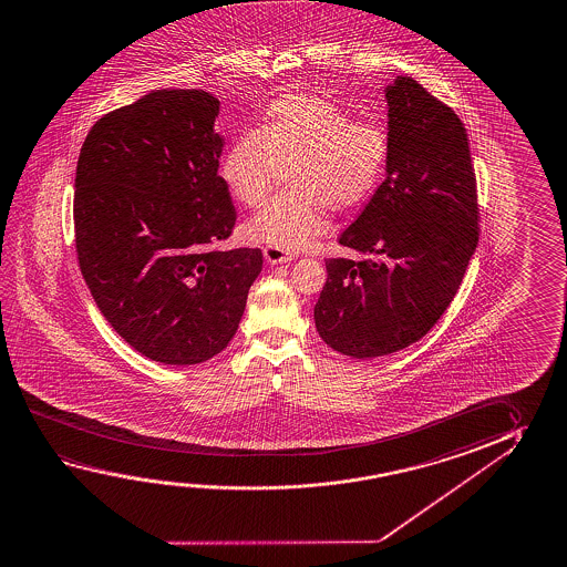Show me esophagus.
I'll use <instances>...</instances> for the list:
<instances>
[{"mask_svg": "<svg viewBox=\"0 0 567 567\" xmlns=\"http://www.w3.org/2000/svg\"><path fill=\"white\" fill-rule=\"evenodd\" d=\"M262 255H265V260H267L269 265H282V262L295 259L290 252L277 249V247H265Z\"/></svg>", "mask_w": 567, "mask_h": 567, "instance_id": "obj_1", "label": "esophagus"}]
</instances>
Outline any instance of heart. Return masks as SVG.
I'll list each match as a JSON object with an SVG mask.
<instances>
[{
  "label": "heart",
  "instance_id": "b5f03b06",
  "mask_svg": "<svg viewBox=\"0 0 567 567\" xmlns=\"http://www.w3.org/2000/svg\"><path fill=\"white\" fill-rule=\"evenodd\" d=\"M390 156L388 132L353 121L340 104L315 94H285L269 104L257 128L233 140L221 179L233 199L257 207L285 172L287 192L252 215V241L298 251L328 227L326 207L346 212L380 184Z\"/></svg>",
  "mask_w": 567,
  "mask_h": 567
}]
</instances>
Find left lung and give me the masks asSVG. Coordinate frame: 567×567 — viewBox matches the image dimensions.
Instances as JSON below:
<instances>
[{"mask_svg": "<svg viewBox=\"0 0 567 567\" xmlns=\"http://www.w3.org/2000/svg\"><path fill=\"white\" fill-rule=\"evenodd\" d=\"M388 176L338 243L365 259H328L316 330L365 360L417 342L445 315L478 245V199L461 118L411 76L385 89Z\"/></svg>", "mask_w": 567, "mask_h": 567, "instance_id": "8db88e82", "label": "left lung"}]
</instances>
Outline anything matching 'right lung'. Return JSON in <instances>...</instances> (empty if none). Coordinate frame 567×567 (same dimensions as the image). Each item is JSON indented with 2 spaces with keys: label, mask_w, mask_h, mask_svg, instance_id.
Returning <instances> with one entry per match:
<instances>
[{
  "label": "right lung",
  "mask_w": 567,
  "mask_h": 567,
  "mask_svg": "<svg viewBox=\"0 0 567 567\" xmlns=\"http://www.w3.org/2000/svg\"><path fill=\"white\" fill-rule=\"evenodd\" d=\"M219 101L164 89L104 114L76 162L75 247L112 328L150 360L205 362L241 322L260 249H215L237 214L219 169Z\"/></svg>",
  "instance_id": "1"
}]
</instances>
